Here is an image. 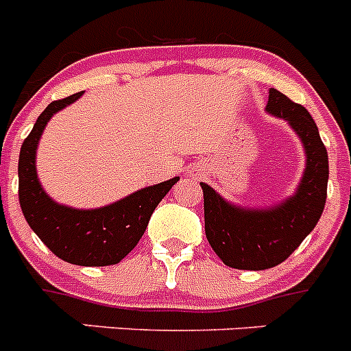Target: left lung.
Instances as JSON below:
<instances>
[{
  "instance_id": "8db88e82",
  "label": "left lung",
  "mask_w": 351,
  "mask_h": 351,
  "mask_svg": "<svg viewBox=\"0 0 351 351\" xmlns=\"http://www.w3.org/2000/svg\"><path fill=\"white\" fill-rule=\"evenodd\" d=\"M267 110L287 119L306 147L308 163L295 197L274 209L244 210L200 184L207 241L225 265L241 271H262L285 262L315 228L327 200L328 156L313 117L278 89H271Z\"/></svg>"
}]
</instances>
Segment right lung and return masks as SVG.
Returning <instances> with one entry per match:
<instances>
[{"instance_id": "1", "label": "right lung", "mask_w": 351, "mask_h": 351, "mask_svg": "<svg viewBox=\"0 0 351 351\" xmlns=\"http://www.w3.org/2000/svg\"><path fill=\"white\" fill-rule=\"evenodd\" d=\"M80 95L75 93L49 104L24 138L19 154V204L27 225L56 256L86 267L116 265L137 246L153 210L179 178L144 188L112 206L95 210H77L52 202L36 178V144L52 114Z\"/></svg>"}]
</instances>
